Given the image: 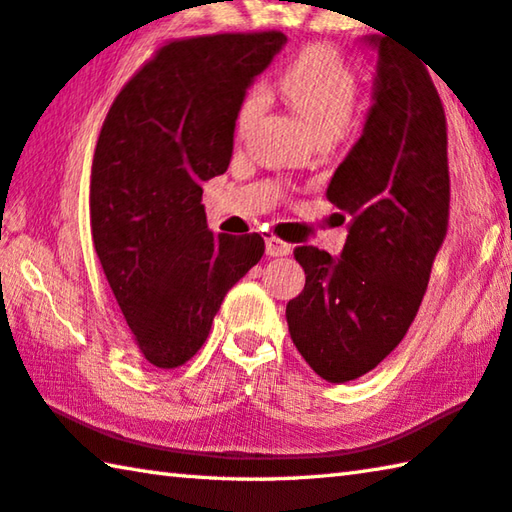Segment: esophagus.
Returning a JSON list of instances; mask_svg holds the SVG:
<instances>
[{
  "label": "esophagus",
  "mask_w": 512,
  "mask_h": 512,
  "mask_svg": "<svg viewBox=\"0 0 512 512\" xmlns=\"http://www.w3.org/2000/svg\"><path fill=\"white\" fill-rule=\"evenodd\" d=\"M265 249H267V254H270V256H288L292 251L288 242H283V240L274 238V236L265 238Z\"/></svg>",
  "instance_id": "34e87169"
}]
</instances>
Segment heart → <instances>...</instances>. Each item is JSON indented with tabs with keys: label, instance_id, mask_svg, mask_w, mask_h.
<instances>
[{
	"label": "heart",
	"instance_id": "obj_1",
	"mask_svg": "<svg viewBox=\"0 0 512 512\" xmlns=\"http://www.w3.org/2000/svg\"><path fill=\"white\" fill-rule=\"evenodd\" d=\"M281 96L308 123L315 137L339 139L353 121L357 74L330 44L303 49L276 80ZM261 87L249 89L238 110V128L245 130L263 110Z\"/></svg>",
	"mask_w": 512,
	"mask_h": 512
}]
</instances>
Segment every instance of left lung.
Wrapping results in <instances>:
<instances>
[{
  "label": "left lung",
  "mask_w": 512,
  "mask_h": 512,
  "mask_svg": "<svg viewBox=\"0 0 512 512\" xmlns=\"http://www.w3.org/2000/svg\"><path fill=\"white\" fill-rule=\"evenodd\" d=\"M369 42L378 47L373 105L326 191L351 218L346 245L339 258L294 249L306 288L285 308L294 346L328 382L357 380L402 342L450 220L441 96L405 47L387 35Z\"/></svg>",
  "instance_id": "left-lung-1"
}]
</instances>
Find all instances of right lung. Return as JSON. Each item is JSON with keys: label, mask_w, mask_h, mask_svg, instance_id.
<instances>
[{"label": "right lung", "mask_w": 512, "mask_h": 512, "mask_svg": "<svg viewBox=\"0 0 512 512\" xmlns=\"http://www.w3.org/2000/svg\"><path fill=\"white\" fill-rule=\"evenodd\" d=\"M285 42L281 31L168 42L105 116L89 184L92 240L155 369L200 351L224 294L265 251L261 233L213 236L202 184L227 170L242 98Z\"/></svg>", "instance_id": "1"}]
</instances>
